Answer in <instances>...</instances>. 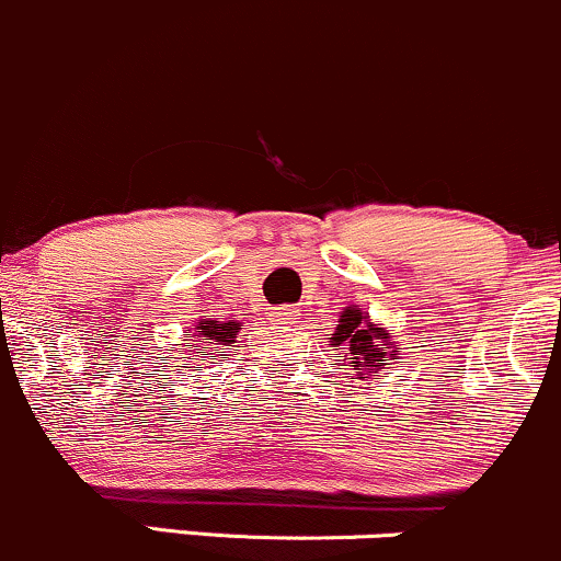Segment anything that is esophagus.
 I'll use <instances>...</instances> for the list:
<instances>
[{"label": "esophagus", "instance_id": "obj_1", "mask_svg": "<svg viewBox=\"0 0 561 561\" xmlns=\"http://www.w3.org/2000/svg\"><path fill=\"white\" fill-rule=\"evenodd\" d=\"M273 318H275V321H280V323H288V321H294V310H288V307H280V310L273 312Z\"/></svg>", "mask_w": 561, "mask_h": 561}]
</instances>
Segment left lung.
Instances as JSON below:
<instances>
[{"mask_svg": "<svg viewBox=\"0 0 561 561\" xmlns=\"http://www.w3.org/2000/svg\"><path fill=\"white\" fill-rule=\"evenodd\" d=\"M329 342L334 351H340L336 358L345 360L342 366H353L355 379L377 377L388 366V360L401 355V347L396 345L388 329L371 321L369 312L360 310L358 305L345 307L340 312V321H336Z\"/></svg>", "mask_w": 561, "mask_h": 561, "instance_id": "left-lung-1", "label": "left lung"}]
</instances>
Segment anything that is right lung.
Instances as JSON below:
<instances>
[{"instance_id": "1", "label": "right lung", "mask_w": 561, "mask_h": 561, "mask_svg": "<svg viewBox=\"0 0 561 561\" xmlns=\"http://www.w3.org/2000/svg\"><path fill=\"white\" fill-rule=\"evenodd\" d=\"M192 331V336L197 342L195 351H201L197 358H214V347H219V351H225V347H232L234 342V334L240 331V323L238 321H216V318H206L203 316L201 321L195 323V329H186Z\"/></svg>"}]
</instances>
